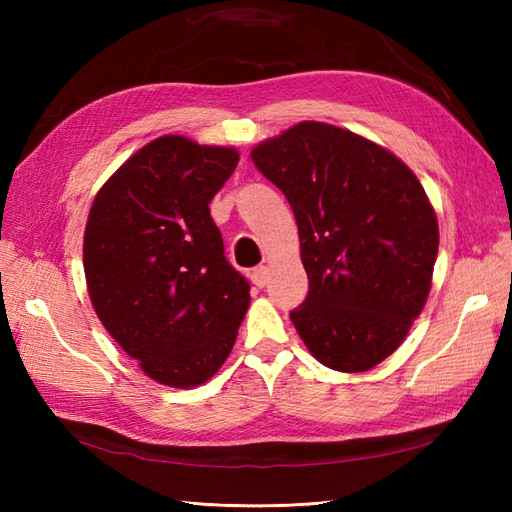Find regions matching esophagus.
Returning a JSON list of instances; mask_svg holds the SVG:
<instances>
[{
  "label": "esophagus",
  "mask_w": 512,
  "mask_h": 512,
  "mask_svg": "<svg viewBox=\"0 0 512 512\" xmlns=\"http://www.w3.org/2000/svg\"><path fill=\"white\" fill-rule=\"evenodd\" d=\"M250 281H253L257 288H264L268 284V268L257 266V268L250 270Z\"/></svg>",
  "instance_id": "obj_1"
}]
</instances>
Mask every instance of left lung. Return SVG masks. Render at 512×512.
Listing matches in <instances>:
<instances>
[{"instance_id":"left-lung-1","label":"left lung","mask_w":512,"mask_h":512,"mask_svg":"<svg viewBox=\"0 0 512 512\" xmlns=\"http://www.w3.org/2000/svg\"><path fill=\"white\" fill-rule=\"evenodd\" d=\"M295 213L310 292L290 319L336 372L383 363L427 303L440 231L420 180L350 129L303 121L250 151Z\"/></svg>"}]
</instances>
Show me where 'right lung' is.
<instances>
[{"label":"right lung","mask_w":512,"mask_h":512,"mask_svg":"<svg viewBox=\"0 0 512 512\" xmlns=\"http://www.w3.org/2000/svg\"><path fill=\"white\" fill-rule=\"evenodd\" d=\"M239 162L235 147L167 134L129 156L94 195L83 268L96 317L160 385L217 374L250 306L226 262L209 202Z\"/></svg>","instance_id":"obj_1"}]
</instances>
